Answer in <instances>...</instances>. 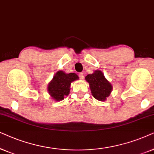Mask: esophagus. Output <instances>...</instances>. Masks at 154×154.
Masks as SVG:
<instances>
[{
	"label": "esophagus",
	"mask_w": 154,
	"mask_h": 154,
	"mask_svg": "<svg viewBox=\"0 0 154 154\" xmlns=\"http://www.w3.org/2000/svg\"><path fill=\"white\" fill-rule=\"evenodd\" d=\"M79 78H80L81 79H84V74L82 73V72L79 73Z\"/></svg>",
	"instance_id": "obj_1"
}]
</instances>
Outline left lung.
<instances>
[{"label": "left lung", "instance_id": "obj_1", "mask_svg": "<svg viewBox=\"0 0 154 154\" xmlns=\"http://www.w3.org/2000/svg\"><path fill=\"white\" fill-rule=\"evenodd\" d=\"M89 83L92 96L100 101H104L110 96L112 90L111 83L106 78L103 72L96 69L91 75L85 77Z\"/></svg>", "mask_w": 154, "mask_h": 154}]
</instances>
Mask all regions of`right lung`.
Wrapping results in <instances>:
<instances>
[{
    "label": "right lung",
    "mask_w": 154,
    "mask_h": 154,
    "mask_svg": "<svg viewBox=\"0 0 154 154\" xmlns=\"http://www.w3.org/2000/svg\"><path fill=\"white\" fill-rule=\"evenodd\" d=\"M79 79L75 73H65L59 70L55 74L53 79L48 83L47 90L49 95L54 101H63L70 91V85L72 82Z\"/></svg>",
    "instance_id": "1"
}]
</instances>
